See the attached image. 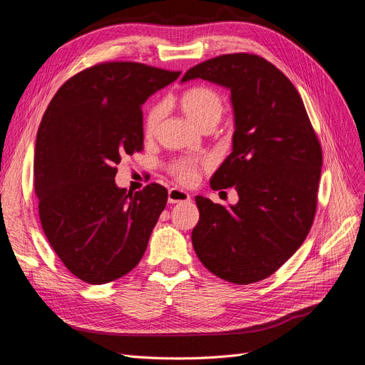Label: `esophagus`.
Listing matches in <instances>:
<instances>
[{
	"instance_id": "1",
	"label": "esophagus",
	"mask_w": 365,
	"mask_h": 365,
	"mask_svg": "<svg viewBox=\"0 0 365 365\" xmlns=\"http://www.w3.org/2000/svg\"><path fill=\"white\" fill-rule=\"evenodd\" d=\"M168 200H169L170 204L187 202V201H190V195L187 193V192H184V190H180V189H170Z\"/></svg>"
}]
</instances>
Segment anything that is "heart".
Masks as SVG:
<instances>
[{
	"instance_id": "obj_1",
	"label": "heart",
	"mask_w": 365,
	"mask_h": 365,
	"mask_svg": "<svg viewBox=\"0 0 365 365\" xmlns=\"http://www.w3.org/2000/svg\"><path fill=\"white\" fill-rule=\"evenodd\" d=\"M180 103L185 117L200 129L205 126H215L224 113L222 97L208 86H193L190 90L184 91ZM163 105H155L149 109L145 121V130L148 135H152L157 130L163 118ZM172 172L184 184L193 182L197 176L196 164L187 160L176 163Z\"/></svg>"
}]
</instances>
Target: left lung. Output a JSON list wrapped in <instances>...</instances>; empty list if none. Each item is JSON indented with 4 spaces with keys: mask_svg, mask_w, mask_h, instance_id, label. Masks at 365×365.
<instances>
[{
    "mask_svg": "<svg viewBox=\"0 0 365 365\" xmlns=\"http://www.w3.org/2000/svg\"><path fill=\"white\" fill-rule=\"evenodd\" d=\"M193 79L231 93V153L210 187H235L239 201L224 207L196 196L192 244L219 279L256 283L291 259L312 227L322 148L295 86L263 58L224 54L190 68L181 82Z\"/></svg>",
    "mask_w": 365,
    "mask_h": 365,
    "instance_id": "1",
    "label": "left lung"
}]
</instances>
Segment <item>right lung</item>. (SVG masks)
<instances>
[{
	"instance_id": "1",
	"label": "right lung",
	"mask_w": 365,
	"mask_h": 365,
	"mask_svg": "<svg viewBox=\"0 0 365 365\" xmlns=\"http://www.w3.org/2000/svg\"><path fill=\"white\" fill-rule=\"evenodd\" d=\"M178 76L135 62L96 65L65 82L41 120L33 158L41 224L86 283L123 277L148 248L168 190L120 189L115 165L143 149V103Z\"/></svg>"
}]
</instances>
